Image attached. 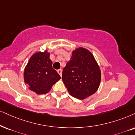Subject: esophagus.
<instances>
[{"instance_id": "34e87169", "label": "esophagus", "mask_w": 135, "mask_h": 135, "mask_svg": "<svg viewBox=\"0 0 135 135\" xmlns=\"http://www.w3.org/2000/svg\"><path fill=\"white\" fill-rule=\"evenodd\" d=\"M57 72H58V73H59V74L60 75V76H62V69L58 70Z\"/></svg>"}]
</instances>
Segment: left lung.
I'll list each match as a JSON object with an SVG mask.
<instances>
[{"mask_svg": "<svg viewBox=\"0 0 135 135\" xmlns=\"http://www.w3.org/2000/svg\"><path fill=\"white\" fill-rule=\"evenodd\" d=\"M101 76V70L94 56L81 47L72 51L62 73V80L69 93L80 100L88 98L98 90Z\"/></svg>", "mask_w": 135, "mask_h": 135, "instance_id": "8db88e82", "label": "left lung"}]
</instances>
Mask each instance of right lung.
I'll return each instance as SVG.
<instances>
[{
    "mask_svg": "<svg viewBox=\"0 0 135 135\" xmlns=\"http://www.w3.org/2000/svg\"><path fill=\"white\" fill-rule=\"evenodd\" d=\"M50 52L37 50L30 57L25 66L23 79L28 89L38 95L50 91L53 85L61 79L60 76L52 67Z\"/></svg>",
    "mask_w": 135,
    "mask_h": 135,
    "instance_id": "right-lung-1",
    "label": "right lung"
}]
</instances>
